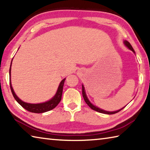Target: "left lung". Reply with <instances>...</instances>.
<instances>
[{
	"label": "left lung",
	"mask_w": 150,
	"mask_h": 150,
	"mask_svg": "<svg viewBox=\"0 0 150 150\" xmlns=\"http://www.w3.org/2000/svg\"><path fill=\"white\" fill-rule=\"evenodd\" d=\"M124 44H125V45H126L127 47H128L129 48V49L132 51V52H133L134 53H135V52H134V49H133L132 46L131 44H130V43H129L128 41H126V40H125V41H124ZM82 94H83V98H84L85 103L87 104V105H88V106H89V107H90L91 109H93V110H95V111H96V112H98L104 113V114H107V115H113V114H116V113L118 112H120L121 110H122V109L124 108H124H121L120 110H117V111H115V112H108V111L103 110H102V109H100V108H99L96 107V106H94L93 105H92V104H91V103H90V101L88 100L87 96H86V94H85V92L84 86H83V85H82Z\"/></svg>",
	"instance_id": "left-lung-1"
}]
</instances>
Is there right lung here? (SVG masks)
I'll return each instance as SVG.
<instances>
[{
    "mask_svg": "<svg viewBox=\"0 0 150 150\" xmlns=\"http://www.w3.org/2000/svg\"><path fill=\"white\" fill-rule=\"evenodd\" d=\"M11 64H12V62H11ZM11 67H10V70H9V77H10V87H11L12 95H13L15 100H16L17 102L22 106V107L26 109V110L34 113H43V112H47L49 110H52V109H54L55 106L59 103L61 100H62L63 88V85H64L65 79H63L62 81V82L60 83L56 94H55L54 97L52 98L50 100L47 101V102H45L44 103H40V104H30V103H26L23 102V101H22L16 95V94L14 93L13 88L12 87L11 83Z\"/></svg>",
    "mask_w": 150,
    "mask_h": 150,
    "instance_id": "obj_1",
    "label": "right lung"
}]
</instances>
